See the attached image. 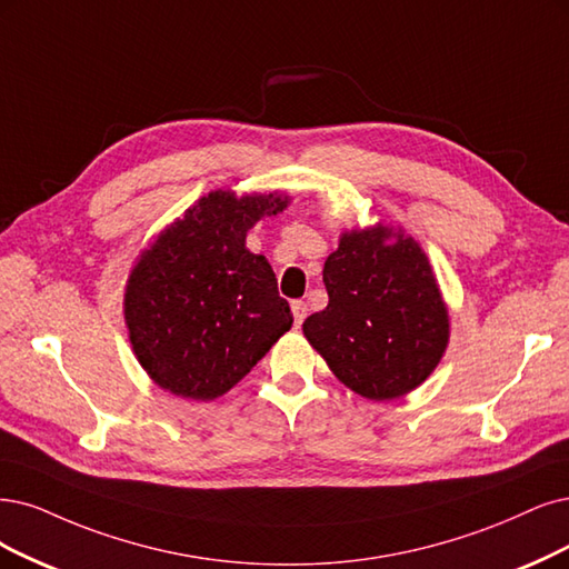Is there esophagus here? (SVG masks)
I'll return each instance as SVG.
<instances>
[{
  "label": "esophagus",
  "instance_id": "esophagus-1",
  "mask_svg": "<svg viewBox=\"0 0 569 569\" xmlns=\"http://www.w3.org/2000/svg\"><path fill=\"white\" fill-rule=\"evenodd\" d=\"M290 309H292V319H296V326H302V321L307 319V302L296 300L290 305Z\"/></svg>",
  "mask_w": 569,
  "mask_h": 569
}]
</instances>
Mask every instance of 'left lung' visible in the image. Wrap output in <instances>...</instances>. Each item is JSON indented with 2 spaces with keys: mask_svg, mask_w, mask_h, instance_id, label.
Segmentation results:
<instances>
[{
  "mask_svg": "<svg viewBox=\"0 0 569 569\" xmlns=\"http://www.w3.org/2000/svg\"><path fill=\"white\" fill-rule=\"evenodd\" d=\"M328 307L305 338L351 391L391 401L422 385L450 338L448 307L425 250L382 222L351 229L323 264Z\"/></svg>",
  "mask_w": 569,
  "mask_h": 569,
  "instance_id": "obj_1",
  "label": "left lung"
}]
</instances>
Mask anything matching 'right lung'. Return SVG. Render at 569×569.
Returning <instances> with one entry per match:
<instances>
[{
  "label": "right lung",
  "instance_id": "obj_1",
  "mask_svg": "<svg viewBox=\"0 0 569 569\" xmlns=\"http://www.w3.org/2000/svg\"><path fill=\"white\" fill-rule=\"evenodd\" d=\"M288 206L281 194L216 189L142 250L123 296L129 340L154 385L213 401L250 372L292 326L248 229Z\"/></svg>",
  "mask_w": 569,
  "mask_h": 569
}]
</instances>
